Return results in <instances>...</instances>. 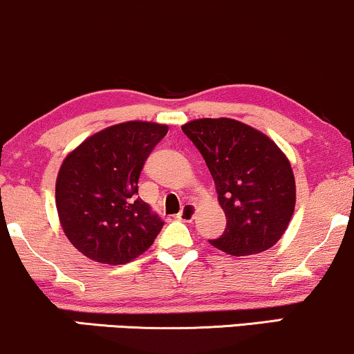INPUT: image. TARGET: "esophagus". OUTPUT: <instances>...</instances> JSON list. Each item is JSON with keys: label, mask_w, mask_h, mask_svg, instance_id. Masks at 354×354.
I'll return each mask as SVG.
<instances>
[{"label": "esophagus", "mask_w": 354, "mask_h": 354, "mask_svg": "<svg viewBox=\"0 0 354 354\" xmlns=\"http://www.w3.org/2000/svg\"><path fill=\"white\" fill-rule=\"evenodd\" d=\"M196 211H198V206L194 205V203H186L185 206H183L180 213H178V219H181V221H193L194 216H196Z\"/></svg>", "instance_id": "34e87169"}]
</instances>
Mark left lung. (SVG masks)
I'll return each mask as SVG.
<instances>
[{"mask_svg": "<svg viewBox=\"0 0 354 354\" xmlns=\"http://www.w3.org/2000/svg\"><path fill=\"white\" fill-rule=\"evenodd\" d=\"M213 176L226 230L211 241L231 256L258 254L279 241L296 205L293 168L283 149L253 126L200 118L181 126Z\"/></svg>", "mask_w": 354, "mask_h": 354, "instance_id": "obj_1", "label": "left lung"}]
</instances>
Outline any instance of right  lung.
Instances as JSON below:
<instances>
[{
	"instance_id": "right-lung-1",
	"label": "right lung",
	"mask_w": 354,
	"mask_h": 354,
	"mask_svg": "<svg viewBox=\"0 0 354 354\" xmlns=\"http://www.w3.org/2000/svg\"><path fill=\"white\" fill-rule=\"evenodd\" d=\"M168 124L124 121L88 136L56 176V209L66 238L103 265H126L153 245L163 221L138 196L145 160Z\"/></svg>"
}]
</instances>
